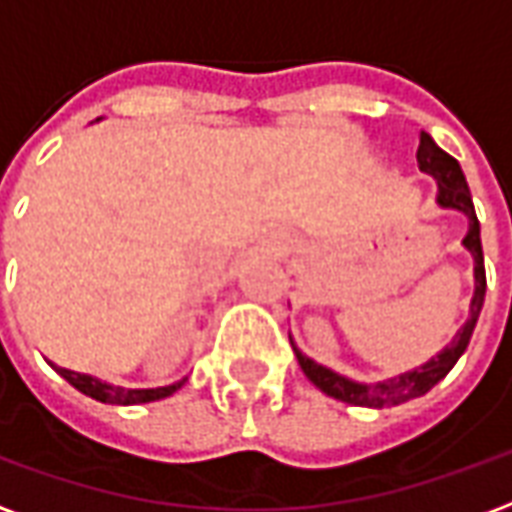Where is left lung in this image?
<instances>
[{
    "label": "left lung",
    "mask_w": 512,
    "mask_h": 512,
    "mask_svg": "<svg viewBox=\"0 0 512 512\" xmlns=\"http://www.w3.org/2000/svg\"><path fill=\"white\" fill-rule=\"evenodd\" d=\"M417 164L422 172H428L433 178L439 180V205L444 208H458L469 216V233L463 238L466 249L474 255V279H477V288H474L472 299V315L469 321L463 323V329L455 334L444 351H441L436 359H430L428 365L417 367L411 373H403V376L389 378V381H381V384H354L348 378L337 376L326 367L315 365L312 359L301 356L296 351V359H299V367L304 370V376L310 378L312 384L318 386L321 392H326L334 400H343V403H351V406H367V408H389L400 406L406 400H414V397H422L425 392H430L433 386L439 384L441 378L450 373L455 362L461 359V354L466 351V345L472 340L474 326H477V318H480V310H483L485 301V263H483V244H480V222H477V213H474L472 191L466 186V178H463L461 164L444 153L430 134L419 131V150H417Z\"/></svg>",
    "instance_id": "left-lung-1"
}]
</instances>
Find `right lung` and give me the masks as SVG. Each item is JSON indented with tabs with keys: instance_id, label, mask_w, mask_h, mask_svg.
Here are the masks:
<instances>
[{
	"instance_id": "obj_1",
	"label": "right lung",
	"mask_w": 512,
	"mask_h": 512,
	"mask_svg": "<svg viewBox=\"0 0 512 512\" xmlns=\"http://www.w3.org/2000/svg\"><path fill=\"white\" fill-rule=\"evenodd\" d=\"M65 381L71 386H76L84 395L95 397L101 403H112V406H136V403H150V400H161V397H169L172 392H178L183 381L169 386H158V389H123V386H109L104 381H98L93 376H82V373H73V370H62L57 367Z\"/></svg>"
}]
</instances>
